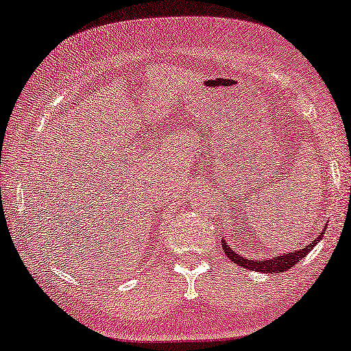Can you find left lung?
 I'll return each instance as SVG.
<instances>
[{
	"instance_id": "obj_1",
	"label": "left lung",
	"mask_w": 351,
	"mask_h": 351,
	"mask_svg": "<svg viewBox=\"0 0 351 351\" xmlns=\"http://www.w3.org/2000/svg\"><path fill=\"white\" fill-rule=\"evenodd\" d=\"M325 230L320 232V235L317 239L314 240V242L307 243L306 247L299 248V250H294V252H288V253H282V255H278L274 256V258H265V260H253V258H247V256H242L240 253H237L235 250H232L229 247V243L226 242V240H222V248L223 252H226V255L229 256V258L234 261V263H237L240 268H245V269H252V271H261V273H282V271H289L291 268L294 267V265L299 263V260H302L304 256L309 253L312 248L315 247L320 242V239L324 237Z\"/></svg>"
}]
</instances>
